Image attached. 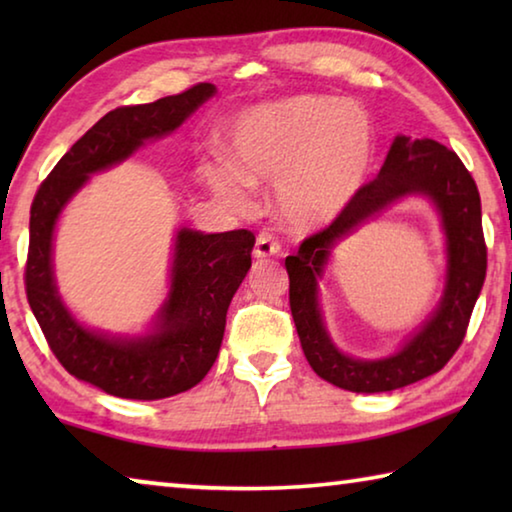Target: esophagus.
I'll return each mask as SVG.
<instances>
[{"mask_svg":"<svg viewBox=\"0 0 512 512\" xmlns=\"http://www.w3.org/2000/svg\"><path fill=\"white\" fill-rule=\"evenodd\" d=\"M280 253V241L275 239V235L271 230H262L255 239V250L253 255L255 257H271Z\"/></svg>","mask_w":512,"mask_h":512,"instance_id":"1","label":"esophagus"}]
</instances>
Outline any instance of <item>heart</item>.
<instances>
[{"instance_id":"1","label":"heart","mask_w":512,"mask_h":512,"mask_svg":"<svg viewBox=\"0 0 512 512\" xmlns=\"http://www.w3.org/2000/svg\"><path fill=\"white\" fill-rule=\"evenodd\" d=\"M235 162L219 160L210 180L241 203L250 183H277L284 216L300 228L334 221L366 183L375 158L372 121L359 103L296 94L250 108L232 126Z\"/></svg>"}]
</instances>
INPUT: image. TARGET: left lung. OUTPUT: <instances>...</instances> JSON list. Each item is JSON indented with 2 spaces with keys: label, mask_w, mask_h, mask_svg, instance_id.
<instances>
[{
  "label": "left lung",
  "mask_w": 512,
  "mask_h": 512,
  "mask_svg": "<svg viewBox=\"0 0 512 512\" xmlns=\"http://www.w3.org/2000/svg\"><path fill=\"white\" fill-rule=\"evenodd\" d=\"M429 195L448 237V284L437 311L405 348L386 360H352L335 350L317 307V277L331 248L370 215L404 195ZM289 305L302 352L318 377L352 393H384L433 375L465 339L479 298L488 248L481 225V198L472 173L454 151L433 140L395 137L379 176L359 189L352 203L325 230L302 241L287 257Z\"/></svg>",
  "instance_id": "left-lung-1"
}]
</instances>
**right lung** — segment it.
<instances>
[{
    "mask_svg": "<svg viewBox=\"0 0 512 512\" xmlns=\"http://www.w3.org/2000/svg\"><path fill=\"white\" fill-rule=\"evenodd\" d=\"M214 92L212 83H198L153 103L110 110L58 160L31 203L24 284L33 316L69 375L108 395L162 400L189 391L210 372L219 357L230 300L250 268L255 235L250 230L221 235L180 230L171 289L155 332L144 339H112L83 327L58 296L51 266L58 214L90 173L126 160L146 140L176 131Z\"/></svg>",
    "mask_w": 512,
    "mask_h": 512,
    "instance_id": "1",
    "label": "right lung"
}]
</instances>
